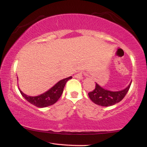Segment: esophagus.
Masks as SVG:
<instances>
[{"mask_svg": "<svg viewBox=\"0 0 147 147\" xmlns=\"http://www.w3.org/2000/svg\"><path fill=\"white\" fill-rule=\"evenodd\" d=\"M76 78H79V79H82V78H83V73H82V72H80V73L76 74Z\"/></svg>", "mask_w": 147, "mask_h": 147, "instance_id": "34e87169", "label": "esophagus"}]
</instances>
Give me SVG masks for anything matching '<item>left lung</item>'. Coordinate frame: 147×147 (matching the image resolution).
<instances>
[{
	"mask_svg": "<svg viewBox=\"0 0 147 147\" xmlns=\"http://www.w3.org/2000/svg\"><path fill=\"white\" fill-rule=\"evenodd\" d=\"M130 85L124 90L118 92H111L104 90V88L96 84L94 90L88 93L90 100L98 105L102 106H110L120 102L127 94Z\"/></svg>",
	"mask_w": 147,
	"mask_h": 147,
	"instance_id": "obj_1",
	"label": "left lung"
}]
</instances>
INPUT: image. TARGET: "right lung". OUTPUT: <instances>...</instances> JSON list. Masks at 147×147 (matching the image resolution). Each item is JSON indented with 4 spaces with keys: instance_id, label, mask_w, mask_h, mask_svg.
Here are the masks:
<instances>
[{
    "instance_id": "add662e5",
    "label": "right lung",
    "mask_w": 147,
    "mask_h": 147,
    "mask_svg": "<svg viewBox=\"0 0 147 147\" xmlns=\"http://www.w3.org/2000/svg\"><path fill=\"white\" fill-rule=\"evenodd\" d=\"M71 78H72V77L70 76V77L60 80L47 92L37 96H29L23 94L20 90L19 91L21 92V95L29 103L39 108L47 107V106L53 105L59 100L63 93L64 86H65L66 82Z\"/></svg>"
}]
</instances>
